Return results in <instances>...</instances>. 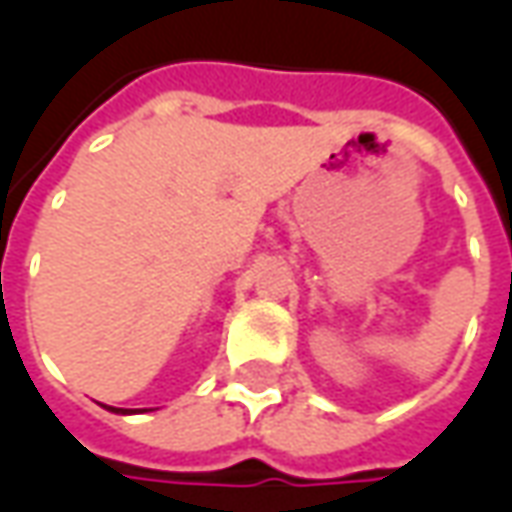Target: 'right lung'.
<instances>
[{"label": "right lung", "mask_w": 512, "mask_h": 512, "mask_svg": "<svg viewBox=\"0 0 512 512\" xmlns=\"http://www.w3.org/2000/svg\"><path fill=\"white\" fill-rule=\"evenodd\" d=\"M112 411H115V408H112ZM117 411H123V408H117ZM126 411H128V408H126Z\"/></svg>", "instance_id": "right-lung-1"}]
</instances>
